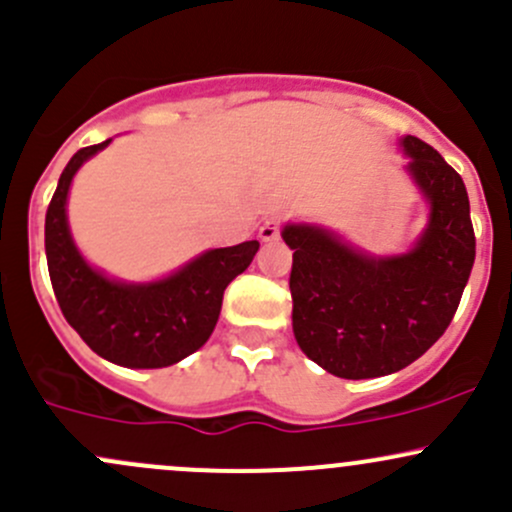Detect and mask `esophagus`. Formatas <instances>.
<instances>
[{"mask_svg":"<svg viewBox=\"0 0 512 512\" xmlns=\"http://www.w3.org/2000/svg\"><path fill=\"white\" fill-rule=\"evenodd\" d=\"M279 238V221L277 218H269L260 226V240L262 243H272V240Z\"/></svg>","mask_w":512,"mask_h":512,"instance_id":"esophagus-1","label":"esophagus"}]
</instances>
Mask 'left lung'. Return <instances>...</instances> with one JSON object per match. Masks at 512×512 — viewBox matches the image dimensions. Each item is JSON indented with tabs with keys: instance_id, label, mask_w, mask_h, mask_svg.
Instances as JSON below:
<instances>
[{
	"instance_id": "left-lung-1",
	"label": "left lung",
	"mask_w": 512,
	"mask_h": 512,
	"mask_svg": "<svg viewBox=\"0 0 512 512\" xmlns=\"http://www.w3.org/2000/svg\"><path fill=\"white\" fill-rule=\"evenodd\" d=\"M403 172L428 206L406 252L374 255L320 223L289 221L294 250L291 325L301 352L340 379L401 372L452 323L476 257L469 196L445 157L415 136L398 138Z\"/></svg>"
}]
</instances>
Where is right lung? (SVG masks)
<instances>
[{
    "label": "right lung",
    "instance_id": "right-lung-1",
    "mask_svg": "<svg viewBox=\"0 0 512 512\" xmlns=\"http://www.w3.org/2000/svg\"><path fill=\"white\" fill-rule=\"evenodd\" d=\"M77 150L60 174L46 213V257L67 323L104 357L128 369H160L204 347L221 313L223 291L250 267L257 240L213 247L150 282H128L94 267L72 238L67 196L75 174L106 145Z\"/></svg>",
    "mask_w": 512,
    "mask_h": 512
}]
</instances>
